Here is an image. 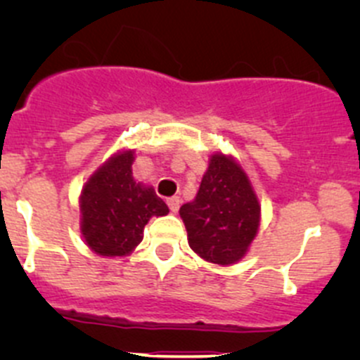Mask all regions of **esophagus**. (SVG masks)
<instances>
[{
    "instance_id": "obj_1",
    "label": "esophagus",
    "mask_w": 360,
    "mask_h": 360,
    "mask_svg": "<svg viewBox=\"0 0 360 360\" xmlns=\"http://www.w3.org/2000/svg\"><path fill=\"white\" fill-rule=\"evenodd\" d=\"M167 205H169V209L172 210V212H177V210H179V205H181V198L170 197L169 200H167Z\"/></svg>"
}]
</instances>
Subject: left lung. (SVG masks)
Instances as JSON below:
<instances>
[{"mask_svg":"<svg viewBox=\"0 0 360 360\" xmlns=\"http://www.w3.org/2000/svg\"><path fill=\"white\" fill-rule=\"evenodd\" d=\"M188 244L205 261L233 264L259 228L261 205L248 174L233 158L212 155L193 202L179 209Z\"/></svg>","mask_w":360,"mask_h":360,"instance_id":"8db88e82","label":"left lung"}]
</instances>
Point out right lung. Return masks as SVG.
<instances>
[{
    "instance_id": "obj_1",
    "label": "right lung",
    "mask_w": 360,
    "mask_h": 360,
    "mask_svg": "<svg viewBox=\"0 0 360 360\" xmlns=\"http://www.w3.org/2000/svg\"><path fill=\"white\" fill-rule=\"evenodd\" d=\"M134 151L108 160L83 186L82 233L86 245L101 256H125L143 240L151 216H165L169 207L151 186L132 177Z\"/></svg>"
}]
</instances>
